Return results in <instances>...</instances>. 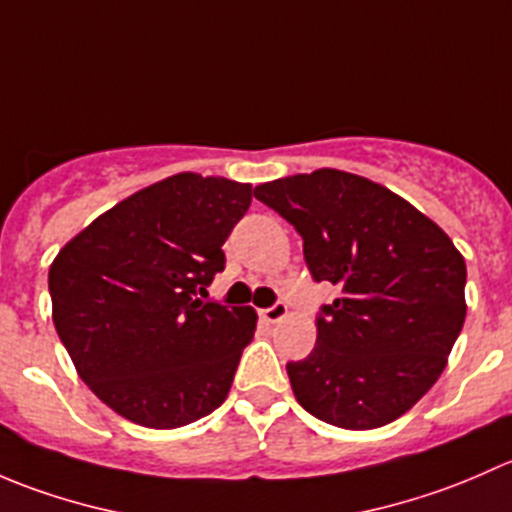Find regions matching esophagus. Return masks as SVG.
Returning a JSON list of instances; mask_svg holds the SVG:
<instances>
[{"label":"esophagus","instance_id":"obj_1","mask_svg":"<svg viewBox=\"0 0 512 512\" xmlns=\"http://www.w3.org/2000/svg\"><path fill=\"white\" fill-rule=\"evenodd\" d=\"M285 317H287V304L285 302H275L272 307L262 309V319H265V322H270V324L282 322Z\"/></svg>","mask_w":512,"mask_h":512}]
</instances>
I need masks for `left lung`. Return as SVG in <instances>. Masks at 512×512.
Listing matches in <instances>:
<instances>
[{"mask_svg":"<svg viewBox=\"0 0 512 512\" xmlns=\"http://www.w3.org/2000/svg\"><path fill=\"white\" fill-rule=\"evenodd\" d=\"M304 240L322 307L317 344L289 361L294 396L332 426L364 431L404 416L448 364L466 322V260L409 200L334 168L255 188Z\"/></svg>","mask_w":512,"mask_h":512,"instance_id":"8db88e82","label":"left lung"}]
</instances>
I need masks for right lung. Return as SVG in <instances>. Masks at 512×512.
<instances>
[{
	"mask_svg": "<svg viewBox=\"0 0 512 512\" xmlns=\"http://www.w3.org/2000/svg\"><path fill=\"white\" fill-rule=\"evenodd\" d=\"M250 203V183L170 175L98 215L54 257L56 334L118 416L178 428L227 399L257 312L203 297Z\"/></svg>",
	"mask_w": 512,
	"mask_h": 512,
	"instance_id": "obj_1",
	"label": "right lung"
}]
</instances>
